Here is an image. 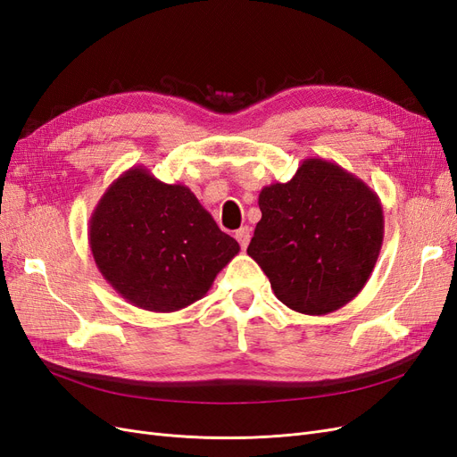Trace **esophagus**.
Wrapping results in <instances>:
<instances>
[{"instance_id":"34e87169","label":"esophagus","mask_w":457,"mask_h":457,"mask_svg":"<svg viewBox=\"0 0 457 457\" xmlns=\"http://www.w3.org/2000/svg\"><path fill=\"white\" fill-rule=\"evenodd\" d=\"M234 238L238 240V244L242 245V250H245L247 244H250V240H252V230L247 228V227H242V228H238L237 232H234Z\"/></svg>"}]
</instances>
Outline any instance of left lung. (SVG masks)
Instances as JSON below:
<instances>
[{
	"label": "left lung",
	"mask_w": 457,
	"mask_h": 457,
	"mask_svg": "<svg viewBox=\"0 0 457 457\" xmlns=\"http://www.w3.org/2000/svg\"><path fill=\"white\" fill-rule=\"evenodd\" d=\"M259 210L247 255L286 307L322 316L362 292L385 230L381 200L362 179L307 158L292 181L259 192Z\"/></svg>",
	"instance_id": "1"
}]
</instances>
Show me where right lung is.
Instances as JSON below:
<instances>
[{"instance_id": "1", "label": "right lung", "mask_w": 457, "mask_h": 457, "mask_svg": "<svg viewBox=\"0 0 457 457\" xmlns=\"http://www.w3.org/2000/svg\"><path fill=\"white\" fill-rule=\"evenodd\" d=\"M89 247L104 280L131 305L175 312L202 299L240 252L188 187L133 165L89 219Z\"/></svg>"}]
</instances>
